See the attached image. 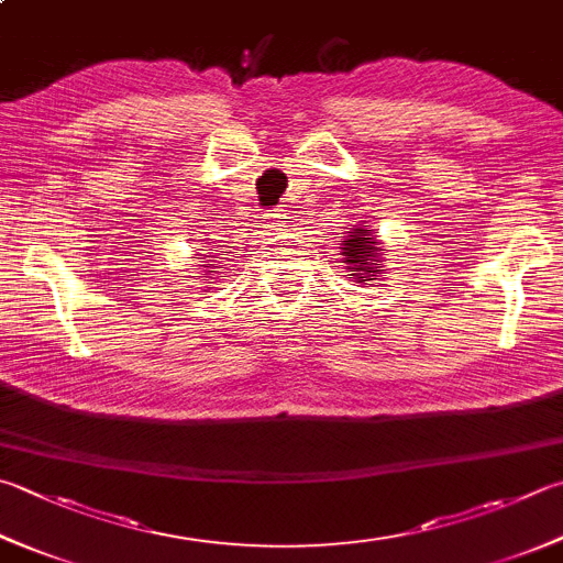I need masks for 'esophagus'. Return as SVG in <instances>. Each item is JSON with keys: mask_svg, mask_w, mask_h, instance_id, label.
Listing matches in <instances>:
<instances>
[{"mask_svg": "<svg viewBox=\"0 0 563 563\" xmlns=\"http://www.w3.org/2000/svg\"><path fill=\"white\" fill-rule=\"evenodd\" d=\"M267 222H269V228L272 230H282V228H286V213L284 210H269L267 213Z\"/></svg>", "mask_w": 563, "mask_h": 563, "instance_id": "esophagus-1", "label": "esophagus"}]
</instances>
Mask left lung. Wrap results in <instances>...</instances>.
Returning <instances> with one entry per match:
<instances>
[{"label": "left lung", "mask_w": 563, "mask_h": 563, "mask_svg": "<svg viewBox=\"0 0 563 563\" xmlns=\"http://www.w3.org/2000/svg\"><path fill=\"white\" fill-rule=\"evenodd\" d=\"M369 232L365 230V228H355V232L353 235H347V240H343V245L345 247H341L343 250V257H345V262L350 264V272H355V274H350V279H357V282H367V277L365 274H369L373 272V277H375V272H379L377 267H373V264L377 262V242L373 240V238H367Z\"/></svg>", "instance_id": "8db88e82"}]
</instances>
